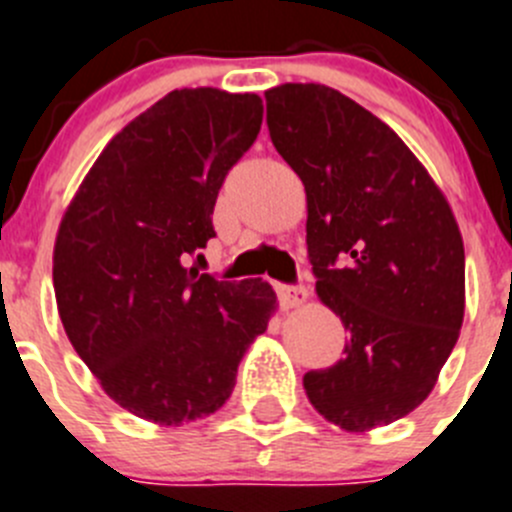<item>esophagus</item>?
<instances>
[{
    "label": "esophagus",
    "instance_id": "34e87169",
    "mask_svg": "<svg viewBox=\"0 0 512 512\" xmlns=\"http://www.w3.org/2000/svg\"><path fill=\"white\" fill-rule=\"evenodd\" d=\"M279 299L284 304V309H299V306L306 304L309 299V291L304 286H281Z\"/></svg>",
    "mask_w": 512,
    "mask_h": 512
}]
</instances>
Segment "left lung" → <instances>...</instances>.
<instances>
[{
    "mask_svg": "<svg viewBox=\"0 0 512 512\" xmlns=\"http://www.w3.org/2000/svg\"><path fill=\"white\" fill-rule=\"evenodd\" d=\"M266 123L304 183L316 296L349 332L334 367L304 374L306 397L347 432L389 425L430 397L460 337L455 213L402 138L334 87H271Z\"/></svg>",
    "mask_w": 512,
    "mask_h": 512,
    "instance_id": "8db88e82",
    "label": "left lung"
}]
</instances>
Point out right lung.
I'll return each instance as SVG.
<instances>
[{
    "instance_id": "obj_1",
    "label": "right lung",
    "mask_w": 512,
    "mask_h": 512,
    "mask_svg": "<svg viewBox=\"0 0 512 512\" xmlns=\"http://www.w3.org/2000/svg\"><path fill=\"white\" fill-rule=\"evenodd\" d=\"M261 120L256 92H168L105 145L57 228L52 281L67 339L107 397L153 425L221 410L279 306L269 281L186 269L216 236L223 178Z\"/></svg>"
}]
</instances>
